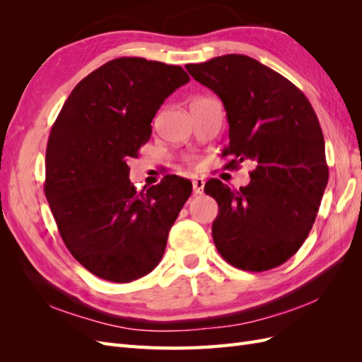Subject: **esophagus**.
Returning <instances> with one entry per match:
<instances>
[{"label":"esophagus","instance_id":"esophagus-1","mask_svg":"<svg viewBox=\"0 0 362 362\" xmlns=\"http://www.w3.org/2000/svg\"><path fill=\"white\" fill-rule=\"evenodd\" d=\"M193 192L194 194H201L204 192V185H205V181L202 178H193Z\"/></svg>","mask_w":362,"mask_h":362}]
</instances>
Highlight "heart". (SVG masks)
I'll return each mask as SVG.
<instances>
[{
	"instance_id": "obj_1",
	"label": "heart",
	"mask_w": 362,
	"mask_h": 362,
	"mask_svg": "<svg viewBox=\"0 0 362 362\" xmlns=\"http://www.w3.org/2000/svg\"><path fill=\"white\" fill-rule=\"evenodd\" d=\"M189 160H190V161H192V158H189Z\"/></svg>"
}]
</instances>
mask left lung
<instances>
[{
	"label": "left lung",
	"instance_id": "8db88e82",
	"mask_svg": "<svg viewBox=\"0 0 362 362\" xmlns=\"http://www.w3.org/2000/svg\"><path fill=\"white\" fill-rule=\"evenodd\" d=\"M185 69L223 103L229 145L222 157L234 158L226 166L255 163L240 190L217 178L205 184L218 204L214 245L237 269H275L308 237L329 178L319 119L300 89L255 59L226 54Z\"/></svg>",
	"mask_w": 362,
	"mask_h": 362
}]
</instances>
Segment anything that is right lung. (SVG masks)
I'll use <instances>...</instances> for the list:
<instances>
[{
  "label": "right lung",
  "instance_id": "1",
  "mask_svg": "<svg viewBox=\"0 0 362 362\" xmlns=\"http://www.w3.org/2000/svg\"><path fill=\"white\" fill-rule=\"evenodd\" d=\"M189 80L181 66L110 60L75 86L51 128L43 190L64 245L98 278L136 281L163 258L192 182L166 175L137 192L127 161L151 139L164 100Z\"/></svg>",
  "mask_w": 362,
  "mask_h": 362
}]
</instances>
